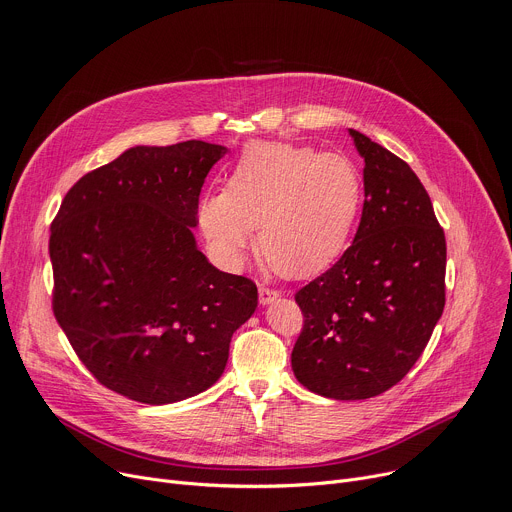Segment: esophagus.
Returning <instances> with one entry per match:
<instances>
[{
  "mask_svg": "<svg viewBox=\"0 0 512 512\" xmlns=\"http://www.w3.org/2000/svg\"><path fill=\"white\" fill-rule=\"evenodd\" d=\"M277 298H280V292H277V290H271V288H265V286L259 288V304L261 306H267V304L275 302Z\"/></svg>",
  "mask_w": 512,
  "mask_h": 512,
  "instance_id": "1",
  "label": "esophagus"
}]
</instances>
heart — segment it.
Wrapping results in <instances>:
<instances>
[{
    "label": "heart",
    "instance_id": "heart-1",
    "mask_svg": "<svg viewBox=\"0 0 512 512\" xmlns=\"http://www.w3.org/2000/svg\"><path fill=\"white\" fill-rule=\"evenodd\" d=\"M361 202L363 177L349 157L261 141L243 151L224 192L200 198L198 222L226 269H243L259 228L261 257L300 280L343 253Z\"/></svg>",
    "mask_w": 512,
    "mask_h": 512
}]
</instances>
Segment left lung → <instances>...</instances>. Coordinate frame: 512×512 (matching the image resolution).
I'll return each instance as SVG.
<instances>
[{
	"label": "left lung",
	"instance_id": "8db88e82",
	"mask_svg": "<svg viewBox=\"0 0 512 512\" xmlns=\"http://www.w3.org/2000/svg\"><path fill=\"white\" fill-rule=\"evenodd\" d=\"M363 159V212L351 247L296 294L304 329L296 380L335 400L398 384L425 351L445 306V235L421 179L349 128Z\"/></svg>",
	"mask_w": 512,
	"mask_h": 512
}]
</instances>
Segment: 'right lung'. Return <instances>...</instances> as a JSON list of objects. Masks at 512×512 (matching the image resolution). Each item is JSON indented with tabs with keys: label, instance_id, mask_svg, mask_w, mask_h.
<instances>
[{
	"label": "right lung",
	"instance_id": "obj_1",
	"mask_svg": "<svg viewBox=\"0 0 512 512\" xmlns=\"http://www.w3.org/2000/svg\"><path fill=\"white\" fill-rule=\"evenodd\" d=\"M222 145H136L83 175L51 228L53 310L106 388L171 404L214 386L257 308L247 277L198 249V198Z\"/></svg>",
	"mask_w": 512,
	"mask_h": 512
}]
</instances>
